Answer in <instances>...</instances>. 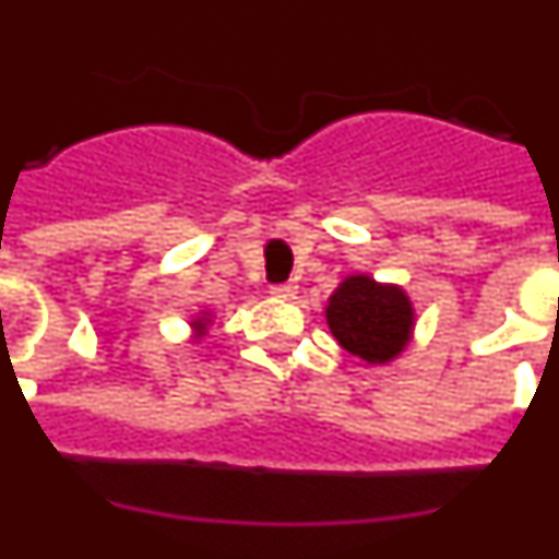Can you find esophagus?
Here are the masks:
<instances>
[{"label": "esophagus", "instance_id": "obj_1", "mask_svg": "<svg viewBox=\"0 0 559 559\" xmlns=\"http://www.w3.org/2000/svg\"><path fill=\"white\" fill-rule=\"evenodd\" d=\"M294 294H296V285H290V283L271 285V296H276V299H290Z\"/></svg>", "mask_w": 559, "mask_h": 559}]
</instances>
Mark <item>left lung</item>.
I'll return each mask as SVG.
<instances>
[{
  "instance_id": "8db88e82",
  "label": "left lung",
  "mask_w": 559,
  "mask_h": 559,
  "mask_svg": "<svg viewBox=\"0 0 559 559\" xmlns=\"http://www.w3.org/2000/svg\"><path fill=\"white\" fill-rule=\"evenodd\" d=\"M328 324L347 353L367 364H389L412 341L414 308L400 285L353 274L330 296Z\"/></svg>"
}]
</instances>
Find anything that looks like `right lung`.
I'll return each instance as SVG.
<instances>
[{"label": "right lung", "instance_id": "obj_1", "mask_svg": "<svg viewBox=\"0 0 559 559\" xmlns=\"http://www.w3.org/2000/svg\"><path fill=\"white\" fill-rule=\"evenodd\" d=\"M206 324H210V313H201L199 319H195V322H192V330H195V333H204L206 330Z\"/></svg>", "mask_w": 559, "mask_h": 559}]
</instances>
